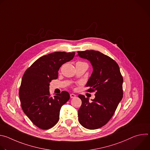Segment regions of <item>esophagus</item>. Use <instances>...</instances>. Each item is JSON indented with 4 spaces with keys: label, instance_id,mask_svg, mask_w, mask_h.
Wrapping results in <instances>:
<instances>
[{
    "label": "esophagus",
    "instance_id": "1",
    "mask_svg": "<svg viewBox=\"0 0 150 150\" xmlns=\"http://www.w3.org/2000/svg\"><path fill=\"white\" fill-rule=\"evenodd\" d=\"M70 97H71V98H75V97H76V95L75 94H70Z\"/></svg>",
    "mask_w": 150,
    "mask_h": 150
}]
</instances>
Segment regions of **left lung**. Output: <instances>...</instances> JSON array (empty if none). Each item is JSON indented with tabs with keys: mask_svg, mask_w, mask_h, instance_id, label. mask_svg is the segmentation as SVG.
<instances>
[{
	"mask_svg": "<svg viewBox=\"0 0 150 150\" xmlns=\"http://www.w3.org/2000/svg\"><path fill=\"white\" fill-rule=\"evenodd\" d=\"M78 55L90 61L93 72L86 86L88 92L96 91L92 102L79 94L82 101L78 110L80 124L88 129H96L108 123L123 97V77L117 63L109 56L96 50L78 52Z\"/></svg>",
	"mask_w": 150,
	"mask_h": 150,
	"instance_id": "obj_1",
	"label": "left lung"
}]
</instances>
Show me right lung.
Segmentation results:
<instances>
[{"instance_id": "obj_1", "label": "right lung", "mask_w": 150, "mask_h": 150, "mask_svg": "<svg viewBox=\"0 0 150 150\" xmlns=\"http://www.w3.org/2000/svg\"><path fill=\"white\" fill-rule=\"evenodd\" d=\"M75 54L57 52L41 56L24 74L19 91L21 108L41 129H49L57 123L61 107L70 98L65 91L52 97L49 83L57 78L61 66L71 60Z\"/></svg>"}]
</instances>
